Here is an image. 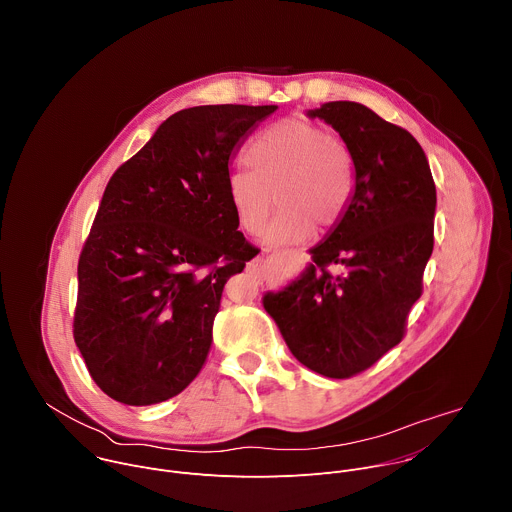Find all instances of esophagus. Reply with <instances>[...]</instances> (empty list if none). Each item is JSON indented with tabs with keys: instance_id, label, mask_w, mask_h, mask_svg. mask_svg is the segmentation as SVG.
<instances>
[{
	"instance_id": "obj_1",
	"label": "esophagus",
	"mask_w": 512,
	"mask_h": 512,
	"mask_svg": "<svg viewBox=\"0 0 512 512\" xmlns=\"http://www.w3.org/2000/svg\"><path fill=\"white\" fill-rule=\"evenodd\" d=\"M298 253V251H296ZM249 269L257 275V277H263V273H265V265H263V261H253L251 265H249Z\"/></svg>"
}]
</instances>
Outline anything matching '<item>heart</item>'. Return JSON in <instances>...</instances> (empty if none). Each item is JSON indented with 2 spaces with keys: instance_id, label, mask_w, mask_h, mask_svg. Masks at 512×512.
I'll use <instances>...</instances> for the list:
<instances>
[{
  "instance_id": "b5f03b06",
  "label": "heart",
  "mask_w": 512,
  "mask_h": 512,
  "mask_svg": "<svg viewBox=\"0 0 512 512\" xmlns=\"http://www.w3.org/2000/svg\"><path fill=\"white\" fill-rule=\"evenodd\" d=\"M249 170L227 176L225 192L241 231L257 235L281 204L265 241L296 243L336 227L354 194L356 168L348 145L320 123L289 117L253 137Z\"/></svg>"
}]
</instances>
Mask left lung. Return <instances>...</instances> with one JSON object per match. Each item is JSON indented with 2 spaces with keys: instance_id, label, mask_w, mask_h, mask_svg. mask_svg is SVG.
Wrapping results in <instances>:
<instances>
[{
  "instance_id": "8db88e82",
  "label": "left lung",
  "mask_w": 512,
  "mask_h": 512,
  "mask_svg": "<svg viewBox=\"0 0 512 512\" xmlns=\"http://www.w3.org/2000/svg\"><path fill=\"white\" fill-rule=\"evenodd\" d=\"M350 148L354 194L314 263L263 306L304 367L350 379L397 346L433 251L435 184L417 139L354 101L308 111Z\"/></svg>"
}]
</instances>
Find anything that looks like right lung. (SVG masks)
Instances as JSON below:
<instances>
[{
	"label": "right lung",
	"instance_id": "1",
	"mask_svg": "<svg viewBox=\"0 0 512 512\" xmlns=\"http://www.w3.org/2000/svg\"><path fill=\"white\" fill-rule=\"evenodd\" d=\"M275 109H182L111 176L81 251L72 322L111 399L154 405L202 371L223 287L257 253L227 202L229 160Z\"/></svg>",
	"mask_w": 512,
	"mask_h": 512
}]
</instances>
